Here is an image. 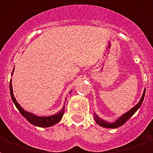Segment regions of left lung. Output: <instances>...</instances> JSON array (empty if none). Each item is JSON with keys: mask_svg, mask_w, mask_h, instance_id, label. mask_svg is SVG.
Returning <instances> with one entry per match:
<instances>
[{"mask_svg": "<svg viewBox=\"0 0 153 153\" xmlns=\"http://www.w3.org/2000/svg\"><path fill=\"white\" fill-rule=\"evenodd\" d=\"M145 92H144V94H143L141 98H140V102H138V104L136 105L135 106L133 107V108H132L129 111H128L127 113L123 114L121 117H119V118L117 119L115 122H114V123H108V122H106V121L102 120L100 117H98L94 114V119H95L96 122H97L99 126H102V127H104V128H118V127H120V126H123L124 124L126 123V121H128V119L130 118L131 117L133 116V114H135L136 112H137V110L140 108V106L141 105V104H142L143 101H144V98H145Z\"/></svg>", "mask_w": 153, "mask_h": 153, "instance_id": "1", "label": "left lung"}]
</instances>
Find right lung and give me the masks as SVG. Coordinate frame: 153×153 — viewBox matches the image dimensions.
Returning <instances> with one entry per match:
<instances>
[{
	"mask_svg": "<svg viewBox=\"0 0 153 153\" xmlns=\"http://www.w3.org/2000/svg\"><path fill=\"white\" fill-rule=\"evenodd\" d=\"M9 88H10V94L11 98H12V100H13V103L15 104L16 107L17 108V109L19 110V112L20 113V114L22 115L25 118L27 119V121L28 122L33 125V126H39V127H50V126H52L54 125H55L56 123H58L59 121L62 119V115L64 114V109L65 106H63L61 111L59 112L58 114L53 115V116L50 117H38L36 116L35 114H32L31 113H28V112L25 111V109H23L20 105L18 104V102H16V100L14 98L13 94V87H12V83L9 84Z\"/></svg>",
	"mask_w": 153,
	"mask_h": 153,
	"instance_id": "right-lung-1",
	"label": "right lung"
}]
</instances>
